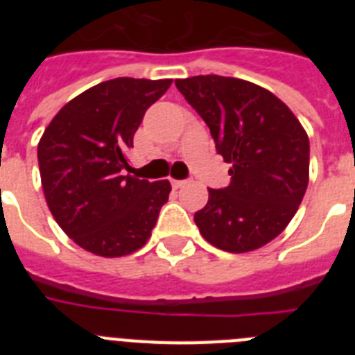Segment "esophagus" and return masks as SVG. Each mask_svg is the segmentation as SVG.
<instances>
[{
	"mask_svg": "<svg viewBox=\"0 0 355 355\" xmlns=\"http://www.w3.org/2000/svg\"><path fill=\"white\" fill-rule=\"evenodd\" d=\"M188 183V180H172V187L174 188H181Z\"/></svg>",
	"mask_w": 355,
	"mask_h": 355,
	"instance_id": "1",
	"label": "esophagus"
}]
</instances>
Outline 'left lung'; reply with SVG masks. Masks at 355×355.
<instances>
[{
	"label": "left lung",
	"instance_id": "8db88e82",
	"mask_svg": "<svg viewBox=\"0 0 355 355\" xmlns=\"http://www.w3.org/2000/svg\"><path fill=\"white\" fill-rule=\"evenodd\" d=\"M188 105L208 124L231 183L209 188L193 215L200 234L225 252L259 249L284 231L309 180V139L279 97L238 78L175 80Z\"/></svg>",
	"mask_w": 355,
	"mask_h": 355
}]
</instances>
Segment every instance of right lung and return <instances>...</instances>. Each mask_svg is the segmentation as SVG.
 I'll use <instances>...</instances> for the list:
<instances>
[{"label":"right lung","instance_id":"obj_1","mask_svg":"<svg viewBox=\"0 0 355 355\" xmlns=\"http://www.w3.org/2000/svg\"><path fill=\"white\" fill-rule=\"evenodd\" d=\"M171 83L103 81L69 101L44 131L37 158L46 202L81 249L119 258L149 240L171 183L122 175V168L130 167L126 150L144 114Z\"/></svg>","mask_w":355,"mask_h":355}]
</instances>
